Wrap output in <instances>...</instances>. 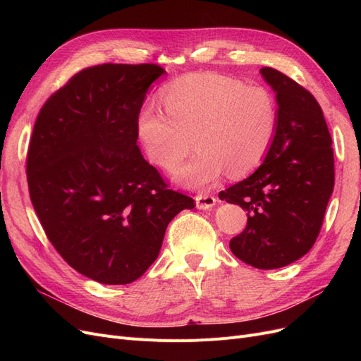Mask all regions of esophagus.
<instances>
[{
  "mask_svg": "<svg viewBox=\"0 0 361 361\" xmlns=\"http://www.w3.org/2000/svg\"><path fill=\"white\" fill-rule=\"evenodd\" d=\"M216 199L211 194H197L195 195V206H197V209H209L215 204Z\"/></svg>",
  "mask_w": 361,
  "mask_h": 361,
  "instance_id": "1",
  "label": "esophagus"
}]
</instances>
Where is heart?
Segmentation results:
<instances>
[{
    "mask_svg": "<svg viewBox=\"0 0 361 361\" xmlns=\"http://www.w3.org/2000/svg\"><path fill=\"white\" fill-rule=\"evenodd\" d=\"M164 114L145 106L137 134L146 157L162 170L176 169L191 149L197 152L174 173L183 187L204 190L220 179L256 170L274 143L279 106L265 87L245 85L221 73H190L161 92Z\"/></svg>",
    "mask_w": 361,
    "mask_h": 361,
    "instance_id": "b5f03b06",
    "label": "heart"
}]
</instances>
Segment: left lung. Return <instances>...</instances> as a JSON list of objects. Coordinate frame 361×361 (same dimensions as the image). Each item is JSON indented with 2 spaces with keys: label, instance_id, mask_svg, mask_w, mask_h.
I'll use <instances>...</instances> for the list:
<instances>
[{
  "label": "left lung",
  "instance_id": "1",
  "mask_svg": "<svg viewBox=\"0 0 361 361\" xmlns=\"http://www.w3.org/2000/svg\"><path fill=\"white\" fill-rule=\"evenodd\" d=\"M276 92L279 129L267 158L218 197L248 214L232 253L259 269L298 260L318 238L334 187L331 135L314 96L272 68L260 69Z\"/></svg>",
  "mask_w": 361,
  "mask_h": 361
}]
</instances>
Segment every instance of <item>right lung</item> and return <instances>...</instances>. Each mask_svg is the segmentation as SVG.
<instances>
[{"label":"right lung","instance_id":"add662e5","mask_svg":"<svg viewBox=\"0 0 361 361\" xmlns=\"http://www.w3.org/2000/svg\"><path fill=\"white\" fill-rule=\"evenodd\" d=\"M158 64L87 68L43 104L27 154L30 199L68 264L128 285L157 260L169 223L192 209L137 146V117Z\"/></svg>","mask_w":361,"mask_h":361}]
</instances>
